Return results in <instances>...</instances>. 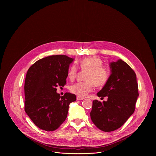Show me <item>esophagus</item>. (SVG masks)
I'll use <instances>...</instances> for the list:
<instances>
[{
	"label": "esophagus",
	"mask_w": 156,
	"mask_h": 156,
	"mask_svg": "<svg viewBox=\"0 0 156 156\" xmlns=\"http://www.w3.org/2000/svg\"><path fill=\"white\" fill-rule=\"evenodd\" d=\"M76 99H77V100H83V98H82L80 97H77Z\"/></svg>",
	"instance_id": "esophagus-1"
}]
</instances>
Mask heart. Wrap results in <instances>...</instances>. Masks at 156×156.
I'll list each match as a JSON object with an SVG mask.
<instances>
[{
  "mask_svg": "<svg viewBox=\"0 0 156 156\" xmlns=\"http://www.w3.org/2000/svg\"><path fill=\"white\" fill-rule=\"evenodd\" d=\"M79 67L82 71H87L86 82H78L72 85L70 90L72 93L80 97H85L91 92L94 85L96 87H103L108 82L111 71L109 68L103 66V61L98 57H86L79 62ZM77 68L72 65L68 72V78L73 81L76 77Z\"/></svg>",
  "mask_w": 156,
  "mask_h": 156,
  "instance_id": "b5f03b06",
  "label": "heart"
}]
</instances>
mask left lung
Wrapping results in <instances>:
<instances>
[{
	"mask_svg": "<svg viewBox=\"0 0 156 156\" xmlns=\"http://www.w3.org/2000/svg\"><path fill=\"white\" fill-rule=\"evenodd\" d=\"M111 75L97 95L108 101L94 100L90 113L92 121L100 130L112 132L120 128L133 113L139 95L136 75L121 59L110 64Z\"/></svg>",
	"mask_w": 156,
	"mask_h": 156,
	"instance_id": "8db88e82",
	"label": "left lung"
}]
</instances>
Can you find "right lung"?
I'll return each instance as SVG.
<instances>
[{
  "instance_id": "add662e5",
  "label": "right lung",
  "mask_w": 156,
  "mask_h": 156,
  "mask_svg": "<svg viewBox=\"0 0 156 156\" xmlns=\"http://www.w3.org/2000/svg\"><path fill=\"white\" fill-rule=\"evenodd\" d=\"M73 59L52 55L41 59L29 68L24 82V111L40 129L52 132L66 119L74 94L60 96L56 87L66 85L69 64Z\"/></svg>"
}]
</instances>
